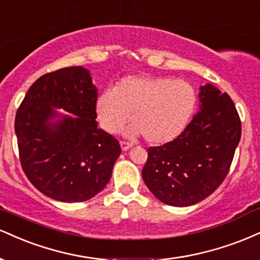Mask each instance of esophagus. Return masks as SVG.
I'll use <instances>...</instances> for the list:
<instances>
[{"label":"esophagus","mask_w":260,"mask_h":260,"mask_svg":"<svg viewBox=\"0 0 260 260\" xmlns=\"http://www.w3.org/2000/svg\"><path fill=\"white\" fill-rule=\"evenodd\" d=\"M131 143H129V142H125V141H120V147H121V149H123V151H127V149H130L131 148Z\"/></svg>","instance_id":"1"}]
</instances>
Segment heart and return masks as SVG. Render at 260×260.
Segmentation results:
<instances>
[{"instance_id":"1","label":"heart","mask_w":260,"mask_h":260,"mask_svg":"<svg viewBox=\"0 0 260 260\" xmlns=\"http://www.w3.org/2000/svg\"><path fill=\"white\" fill-rule=\"evenodd\" d=\"M197 94L188 82L169 76L130 75L106 88L94 102L97 120L103 130L117 134L124 124L134 121L129 136L142 135L152 145L175 140L193 115Z\"/></svg>"}]
</instances>
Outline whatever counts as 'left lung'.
I'll use <instances>...</instances> for the list:
<instances>
[{
  "label": "left lung",
  "instance_id": "obj_1",
  "mask_svg": "<svg viewBox=\"0 0 260 260\" xmlns=\"http://www.w3.org/2000/svg\"><path fill=\"white\" fill-rule=\"evenodd\" d=\"M200 111L181 135L148 148L142 179L160 202L196 204L226 178L241 139V120L233 100L214 85L200 87Z\"/></svg>",
  "mask_w": 260,
  "mask_h": 260
}]
</instances>
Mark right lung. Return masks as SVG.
I'll use <instances>...</instances> for the list:
<instances>
[{
	"label": "right lung",
	"mask_w": 260,
	"mask_h": 260,
	"mask_svg": "<svg viewBox=\"0 0 260 260\" xmlns=\"http://www.w3.org/2000/svg\"><path fill=\"white\" fill-rule=\"evenodd\" d=\"M90 70L68 67L42 75L15 114L21 168L47 197L67 203L96 196L111 180L120 145L97 126ZM60 108L71 113L62 115Z\"/></svg>",
	"instance_id": "add662e5"
}]
</instances>
